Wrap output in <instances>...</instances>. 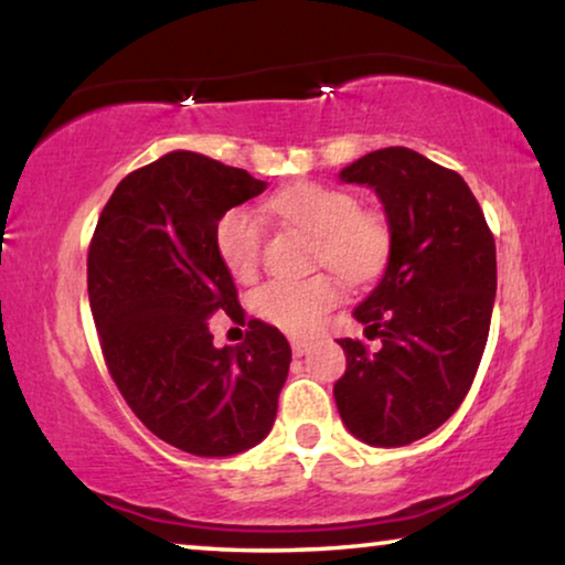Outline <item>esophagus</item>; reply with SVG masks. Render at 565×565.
<instances>
[{
	"mask_svg": "<svg viewBox=\"0 0 565 565\" xmlns=\"http://www.w3.org/2000/svg\"><path fill=\"white\" fill-rule=\"evenodd\" d=\"M290 344H292V354H296V358H303V354L311 350V342H306V339H298V337H292Z\"/></svg>",
	"mask_w": 565,
	"mask_h": 565,
	"instance_id": "34e87169",
	"label": "esophagus"
}]
</instances>
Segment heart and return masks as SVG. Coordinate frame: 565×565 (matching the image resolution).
Masks as SVG:
<instances>
[{
  "label": "heart",
  "mask_w": 565,
  "mask_h": 565,
  "mask_svg": "<svg viewBox=\"0 0 565 565\" xmlns=\"http://www.w3.org/2000/svg\"><path fill=\"white\" fill-rule=\"evenodd\" d=\"M269 211L313 236L316 262L334 267L347 280H365L388 252V231L373 213L358 211V200L327 184H298L275 195ZM215 249L236 280L257 273L262 223L249 207H234L218 221ZM342 296L334 275L316 273L300 280H269L254 292L252 306L262 319L290 334H308Z\"/></svg>",
  "instance_id": "b5f03b06"
}]
</instances>
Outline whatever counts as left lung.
Returning <instances> with one entry per match:
<instances>
[{
  "label": "left lung",
  "instance_id": "8db88e82",
  "mask_svg": "<svg viewBox=\"0 0 565 565\" xmlns=\"http://www.w3.org/2000/svg\"><path fill=\"white\" fill-rule=\"evenodd\" d=\"M339 180L375 192L391 249L383 277L354 308L381 350L339 339L347 370L337 408L360 443L404 447L468 396L489 339L497 246L466 180L404 146L365 153Z\"/></svg>",
  "mask_w": 565,
  "mask_h": 565
}]
</instances>
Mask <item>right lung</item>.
<instances>
[{
    "mask_svg": "<svg viewBox=\"0 0 565 565\" xmlns=\"http://www.w3.org/2000/svg\"><path fill=\"white\" fill-rule=\"evenodd\" d=\"M265 190L244 169L169 151L115 188L89 244V306L115 385L153 435L200 458L259 445L290 370L280 329L252 319L246 342L218 350L207 323L244 313L218 221Z\"/></svg>",
    "mask_w": 565,
    "mask_h": 565,
    "instance_id": "right-lung-1",
    "label": "right lung"
}]
</instances>
